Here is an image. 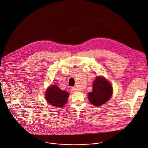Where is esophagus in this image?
I'll list each match as a JSON object with an SVG mask.
<instances>
[{
  "mask_svg": "<svg viewBox=\"0 0 148 148\" xmlns=\"http://www.w3.org/2000/svg\"><path fill=\"white\" fill-rule=\"evenodd\" d=\"M70 91H71L72 92H75L77 91V88L76 87H71L70 88Z\"/></svg>",
  "mask_w": 148,
  "mask_h": 148,
  "instance_id": "34e87169",
  "label": "esophagus"
}]
</instances>
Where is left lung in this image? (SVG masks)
Returning <instances> with one entry per match:
<instances>
[{
	"instance_id": "obj_1",
	"label": "left lung",
	"mask_w": 148,
	"mask_h": 148,
	"mask_svg": "<svg viewBox=\"0 0 148 148\" xmlns=\"http://www.w3.org/2000/svg\"><path fill=\"white\" fill-rule=\"evenodd\" d=\"M93 91L89 92L88 97L90 101L95 106H101L111 97L113 88L111 84L101 77H96L93 84Z\"/></svg>"
}]
</instances>
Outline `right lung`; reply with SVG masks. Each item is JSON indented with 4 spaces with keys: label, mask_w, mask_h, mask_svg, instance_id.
<instances>
[{
    "label": "right lung",
    "mask_w": 148,
    "mask_h": 148,
    "mask_svg": "<svg viewBox=\"0 0 148 148\" xmlns=\"http://www.w3.org/2000/svg\"><path fill=\"white\" fill-rule=\"evenodd\" d=\"M45 95L47 102L52 106L59 108L63 107L66 103L69 97L67 92L61 90L56 85L48 88Z\"/></svg>",
    "instance_id": "1"
}]
</instances>
